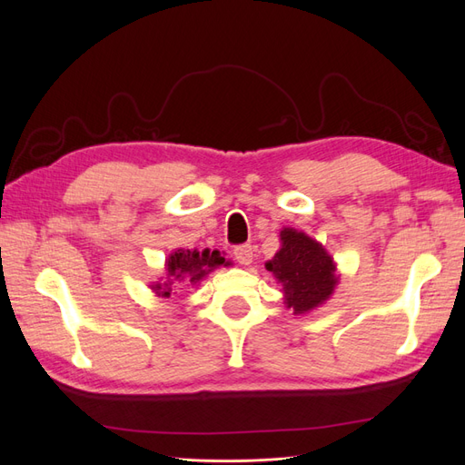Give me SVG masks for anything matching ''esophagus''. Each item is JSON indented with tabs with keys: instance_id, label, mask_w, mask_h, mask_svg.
<instances>
[{
	"instance_id": "obj_1",
	"label": "esophagus",
	"mask_w": 465,
	"mask_h": 465,
	"mask_svg": "<svg viewBox=\"0 0 465 465\" xmlns=\"http://www.w3.org/2000/svg\"><path fill=\"white\" fill-rule=\"evenodd\" d=\"M232 254H234V260L241 263V265H250L252 260H254V250H252L250 244L236 246Z\"/></svg>"
}]
</instances>
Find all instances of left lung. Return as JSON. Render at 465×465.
Instances as JSON below:
<instances>
[{
  "label": "left lung",
  "instance_id": "left-lung-1",
  "mask_svg": "<svg viewBox=\"0 0 465 465\" xmlns=\"http://www.w3.org/2000/svg\"><path fill=\"white\" fill-rule=\"evenodd\" d=\"M279 241L281 248L270 262H265V270L272 272L283 287V304L292 314L312 312L330 301L340 283L337 263L326 248L302 231L283 227Z\"/></svg>",
  "mask_w": 465,
  "mask_h": 465
}]
</instances>
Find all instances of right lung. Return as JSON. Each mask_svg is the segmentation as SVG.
Wrapping results in <instances>:
<instances>
[{
  "mask_svg": "<svg viewBox=\"0 0 465 465\" xmlns=\"http://www.w3.org/2000/svg\"><path fill=\"white\" fill-rule=\"evenodd\" d=\"M229 262H224V258L221 256L219 250H174L173 254H168L166 262H164V277H161L159 281H154L151 285L153 292L157 297L168 299L173 292V285L176 281H186V283L198 285L200 281L209 275L213 270L221 265H227Z\"/></svg>",
  "mask_w": 465,
  "mask_h": 465,
  "instance_id": "1",
  "label": "right lung"
}]
</instances>
